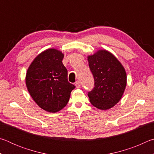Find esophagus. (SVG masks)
<instances>
[{
  "label": "esophagus",
  "mask_w": 154,
  "mask_h": 154,
  "mask_svg": "<svg viewBox=\"0 0 154 154\" xmlns=\"http://www.w3.org/2000/svg\"><path fill=\"white\" fill-rule=\"evenodd\" d=\"M75 86H76L77 88H79L81 87V83L80 82L78 81V82H77L76 83H75Z\"/></svg>",
  "instance_id": "34e87169"
}]
</instances>
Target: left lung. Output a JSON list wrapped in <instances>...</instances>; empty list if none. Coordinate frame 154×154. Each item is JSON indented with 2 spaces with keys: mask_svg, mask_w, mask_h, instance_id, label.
<instances>
[{
  "mask_svg": "<svg viewBox=\"0 0 154 154\" xmlns=\"http://www.w3.org/2000/svg\"><path fill=\"white\" fill-rule=\"evenodd\" d=\"M94 87L88 94L92 105L100 110H107L118 103L123 96L127 83L124 67L113 54L99 49L88 56Z\"/></svg>",
  "mask_w": 154,
  "mask_h": 154,
  "instance_id": "8db88e82",
  "label": "left lung"
}]
</instances>
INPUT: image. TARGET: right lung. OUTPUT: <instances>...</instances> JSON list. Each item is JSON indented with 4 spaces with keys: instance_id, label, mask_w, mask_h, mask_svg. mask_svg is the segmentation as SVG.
I'll use <instances>...</instances> for the list:
<instances>
[{
    "instance_id": "add662e5",
    "label": "right lung",
    "mask_w": 154,
    "mask_h": 154,
    "mask_svg": "<svg viewBox=\"0 0 154 154\" xmlns=\"http://www.w3.org/2000/svg\"><path fill=\"white\" fill-rule=\"evenodd\" d=\"M63 58L61 51L46 49L31 62L26 75V85L31 97L39 107L49 113L63 109L75 88L68 81Z\"/></svg>"
}]
</instances>
